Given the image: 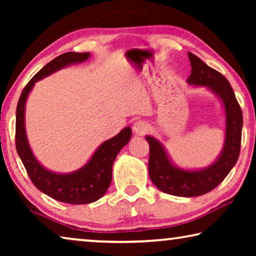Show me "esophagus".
<instances>
[{
    "label": "esophagus",
    "mask_w": 256,
    "mask_h": 256,
    "mask_svg": "<svg viewBox=\"0 0 256 256\" xmlns=\"http://www.w3.org/2000/svg\"><path fill=\"white\" fill-rule=\"evenodd\" d=\"M133 132L138 134V136H144L148 132V124L144 120H136L133 124Z\"/></svg>",
    "instance_id": "1"
}]
</instances>
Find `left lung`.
<instances>
[{
  "instance_id": "8db88e82",
  "label": "left lung",
  "mask_w": 256,
  "mask_h": 256,
  "mask_svg": "<svg viewBox=\"0 0 256 256\" xmlns=\"http://www.w3.org/2000/svg\"><path fill=\"white\" fill-rule=\"evenodd\" d=\"M190 76L188 82L193 86H208L222 98L226 110V140L222 154L209 168L198 172L182 170L174 167L162 146L152 136H146L150 146L149 176L157 188L176 196H203L216 188L235 166L240 151L242 114L230 84L222 73L208 66L196 55L188 53Z\"/></svg>"
}]
</instances>
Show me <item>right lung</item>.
<instances>
[{
	"instance_id": "1",
	"label": "right lung",
	"mask_w": 256,
	"mask_h": 256,
	"mask_svg": "<svg viewBox=\"0 0 256 256\" xmlns=\"http://www.w3.org/2000/svg\"><path fill=\"white\" fill-rule=\"evenodd\" d=\"M89 53L68 52L52 60L32 76L20 94L16 118V148L32 184L42 193L68 204H86L100 198L112 182V168L116 156L128 144L132 131L125 128L118 136L104 142L89 162L72 174L60 175L46 170L34 157L24 132V105L34 82L72 63L88 60Z\"/></svg>"
}]
</instances>
